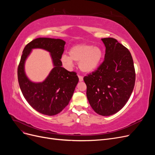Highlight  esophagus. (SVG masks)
Here are the masks:
<instances>
[{
	"instance_id": "1",
	"label": "esophagus",
	"mask_w": 155,
	"mask_h": 155,
	"mask_svg": "<svg viewBox=\"0 0 155 155\" xmlns=\"http://www.w3.org/2000/svg\"><path fill=\"white\" fill-rule=\"evenodd\" d=\"M78 78H79V81H82L83 80V77L82 76H80V75H78Z\"/></svg>"
}]
</instances>
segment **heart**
Here are the masks:
<instances>
[{"label":"heart","instance_id":"obj_1","mask_svg":"<svg viewBox=\"0 0 155 155\" xmlns=\"http://www.w3.org/2000/svg\"><path fill=\"white\" fill-rule=\"evenodd\" d=\"M103 51L98 46L91 45H79L70 50L69 55H63L62 63L67 67H72L74 61L79 63V67L82 72L90 73L95 70L103 58Z\"/></svg>","mask_w":155,"mask_h":155}]
</instances>
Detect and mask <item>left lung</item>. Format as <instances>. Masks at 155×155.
Instances as JSON below:
<instances>
[{
	"label": "left lung",
	"instance_id": "8db88e82",
	"mask_svg": "<svg viewBox=\"0 0 155 155\" xmlns=\"http://www.w3.org/2000/svg\"><path fill=\"white\" fill-rule=\"evenodd\" d=\"M101 40L106 48L104 61L83 80L92 109L105 116L116 113L126 104L133 91L136 74L129 50L114 38Z\"/></svg>",
	"mask_w": 155,
	"mask_h": 155
}]
</instances>
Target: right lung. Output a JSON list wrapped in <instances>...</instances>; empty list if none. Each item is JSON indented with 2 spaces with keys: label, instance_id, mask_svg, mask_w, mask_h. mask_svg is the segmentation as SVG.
Segmentation results:
<instances>
[{
  "label": "right lung",
  "instance_id": "right-lung-1",
  "mask_svg": "<svg viewBox=\"0 0 155 155\" xmlns=\"http://www.w3.org/2000/svg\"><path fill=\"white\" fill-rule=\"evenodd\" d=\"M65 42L59 39L41 37L27 44L22 51L17 68L18 81L27 102L41 114L54 116L61 112L71 99L79 78L75 72L62 67L61 61ZM33 48H42L51 52L54 68L42 83L30 82L24 73V63Z\"/></svg>",
  "mask_w": 155,
  "mask_h": 155
}]
</instances>
